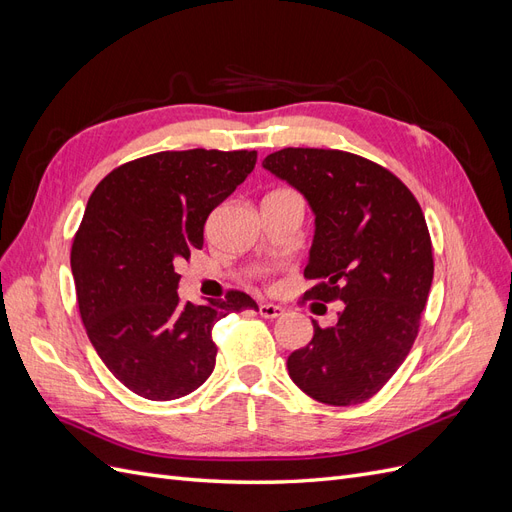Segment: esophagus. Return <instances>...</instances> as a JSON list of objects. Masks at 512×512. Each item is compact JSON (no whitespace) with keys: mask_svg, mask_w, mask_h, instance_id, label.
Returning a JSON list of instances; mask_svg holds the SVG:
<instances>
[{"mask_svg":"<svg viewBox=\"0 0 512 512\" xmlns=\"http://www.w3.org/2000/svg\"><path fill=\"white\" fill-rule=\"evenodd\" d=\"M258 312H260V316H265V318H280L284 314V307L273 305V303H260Z\"/></svg>","mask_w":512,"mask_h":512,"instance_id":"obj_1","label":"esophagus"}]
</instances>
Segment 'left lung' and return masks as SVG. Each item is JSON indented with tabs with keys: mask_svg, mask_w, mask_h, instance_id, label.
<instances>
[{
	"mask_svg": "<svg viewBox=\"0 0 512 512\" xmlns=\"http://www.w3.org/2000/svg\"><path fill=\"white\" fill-rule=\"evenodd\" d=\"M316 215L303 299L339 301L335 327L288 356L299 389L329 406L374 397L406 361L433 280L421 205L391 170L339 149L286 147L262 162Z\"/></svg>",
	"mask_w": 512,
	"mask_h": 512,
	"instance_id": "1",
	"label": "left lung"
}]
</instances>
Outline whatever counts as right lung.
Wrapping results in <instances>:
<instances>
[{
  "label": "right lung",
  "mask_w": 512,
  "mask_h": 512,
  "mask_svg": "<svg viewBox=\"0 0 512 512\" xmlns=\"http://www.w3.org/2000/svg\"><path fill=\"white\" fill-rule=\"evenodd\" d=\"M256 151H160L111 170L89 196L70 265L81 320L111 374L136 395H190L215 367L213 324L258 309L250 294L181 303L175 271L203 247L209 213L256 166Z\"/></svg>",
  "instance_id": "obj_1"
}]
</instances>
